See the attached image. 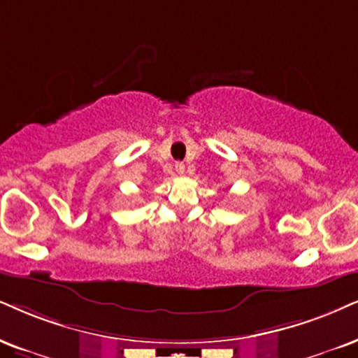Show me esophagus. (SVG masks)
Returning a JSON list of instances; mask_svg holds the SVG:
<instances>
[{
    "instance_id": "esophagus-1",
    "label": "esophagus",
    "mask_w": 358,
    "mask_h": 358,
    "mask_svg": "<svg viewBox=\"0 0 358 358\" xmlns=\"http://www.w3.org/2000/svg\"><path fill=\"white\" fill-rule=\"evenodd\" d=\"M175 171L178 175H183L185 173V165L182 164V162H176V164H175Z\"/></svg>"
}]
</instances>
